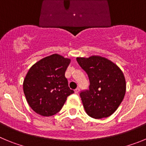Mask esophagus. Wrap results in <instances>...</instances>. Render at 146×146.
<instances>
[{
  "instance_id": "esophagus-1",
  "label": "esophagus",
  "mask_w": 146,
  "mask_h": 146,
  "mask_svg": "<svg viewBox=\"0 0 146 146\" xmlns=\"http://www.w3.org/2000/svg\"><path fill=\"white\" fill-rule=\"evenodd\" d=\"M80 92V88H76L75 90H74V93L75 94H78V93Z\"/></svg>"
}]
</instances>
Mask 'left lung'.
<instances>
[{
	"instance_id": "obj_1",
	"label": "left lung",
	"mask_w": 146,
	"mask_h": 146,
	"mask_svg": "<svg viewBox=\"0 0 146 146\" xmlns=\"http://www.w3.org/2000/svg\"><path fill=\"white\" fill-rule=\"evenodd\" d=\"M89 78V89L80 94L86 112L99 119L111 115L123 101L126 81L119 67L105 58H77Z\"/></svg>"
}]
</instances>
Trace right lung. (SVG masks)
Wrapping results in <instances>:
<instances>
[{
	"label": "right lung",
	"mask_w": 146,
	"mask_h": 146,
	"mask_svg": "<svg viewBox=\"0 0 146 146\" xmlns=\"http://www.w3.org/2000/svg\"><path fill=\"white\" fill-rule=\"evenodd\" d=\"M70 59L58 54L44 58L32 66L23 82L29 106L42 116L60 111L67 97L74 93L65 77Z\"/></svg>",
	"instance_id": "right-lung-1"
}]
</instances>
